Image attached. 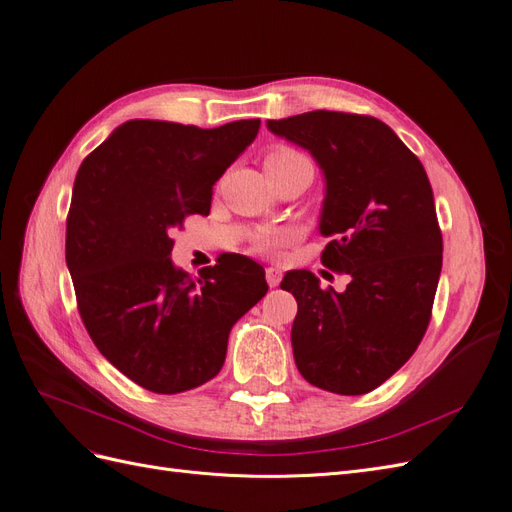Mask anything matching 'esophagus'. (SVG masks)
<instances>
[{
  "label": "esophagus",
  "mask_w": 512,
  "mask_h": 512,
  "mask_svg": "<svg viewBox=\"0 0 512 512\" xmlns=\"http://www.w3.org/2000/svg\"><path fill=\"white\" fill-rule=\"evenodd\" d=\"M265 275H267V284H269L271 288L280 286V282H282V271H280V269H277V267H269Z\"/></svg>",
  "instance_id": "obj_1"
}]
</instances>
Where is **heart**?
Segmentation results:
<instances>
[{
    "label": "heart",
    "mask_w": 512,
    "mask_h": 512,
    "mask_svg": "<svg viewBox=\"0 0 512 512\" xmlns=\"http://www.w3.org/2000/svg\"><path fill=\"white\" fill-rule=\"evenodd\" d=\"M307 158L301 156L299 151L288 149V147H275L267 153L265 158V166H273V164H292V162H305ZM286 241V232L282 230H269L262 232V235L256 239V250L260 252H275L277 247H282Z\"/></svg>",
    "instance_id": "obj_1"
}]
</instances>
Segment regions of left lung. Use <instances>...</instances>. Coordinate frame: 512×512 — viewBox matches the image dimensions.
Instances as JSON below:
<instances>
[{"instance_id":"8db88e82","label":"left lung","mask_w":512,"mask_h":512,"mask_svg":"<svg viewBox=\"0 0 512 512\" xmlns=\"http://www.w3.org/2000/svg\"><path fill=\"white\" fill-rule=\"evenodd\" d=\"M322 170V265L350 275L322 290L309 271H288L297 299L292 352L301 376L337 395L374 391L414 354L427 331L442 271V232L423 164L376 117L312 111L269 119Z\"/></svg>"}]
</instances>
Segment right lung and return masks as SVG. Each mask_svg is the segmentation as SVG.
Masks as SVG:
<instances>
[{
  "label": "right lung",
  "mask_w": 512,
  "mask_h": 512,
  "mask_svg": "<svg viewBox=\"0 0 512 512\" xmlns=\"http://www.w3.org/2000/svg\"><path fill=\"white\" fill-rule=\"evenodd\" d=\"M260 119L203 130L130 119L83 160L66 224V265L96 348L147 391L175 395L220 374L235 322L265 297V269L232 254L190 273L170 232L209 215L213 185L254 143Z\"/></svg>",
  "instance_id": "right-lung-1"
}]
</instances>
